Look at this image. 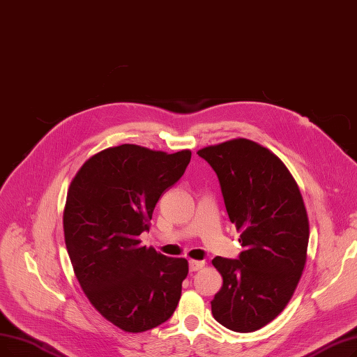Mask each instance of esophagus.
I'll return each instance as SVG.
<instances>
[{
  "label": "esophagus",
  "instance_id": "34e87169",
  "mask_svg": "<svg viewBox=\"0 0 357 357\" xmlns=\"http://www.w3.org/2000/svg\"><path fill=\"white\" fill-rule=\"evenodd\" d=\"M206 266L204 261H199V259H191L190 261V271H198Z\"/></svg>",
  "mask_w": 357,
  "mask_h": 357
}]
</instances>
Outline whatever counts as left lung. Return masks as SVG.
<instances>
[{
	"label": "left lung",
	"instance_id": "left-lung-1",
	"mask_svg": "<svg viewBox=\"0 0 357 357\" xmlns=\"http://www.w3.org/2000/svg\"><path fill=\"white\" fill-rule=\"evenodd\" d=\"M197 154L219 178L243 246L238 259H213L223 286L211 301V312L231 331L252 333L283 311L301 280L309 241L303 198L284 163L246 138Z\"/></svg>",
	"mask_w": 357,
	"mask_h": 357
}]
</instances>
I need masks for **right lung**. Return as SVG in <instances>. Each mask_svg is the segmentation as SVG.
<instances>
[{
  "mask_svg": "<svg viewBox=\"0 0 357 357\" xmlns=\"http://www.w3.org/2000/svg\"><path fill=\"white\" fill-rule=\"evenodd\" d=\"M190 160V150L122 144L91 156L71 181L64 235L75 277L102 317L127 333L158 327L181 299L188 261L142 246L140 235Z\"/></svg>",
  "mask_w": 357,
  "mask_h": 357,
  "instance_id": "1",
  "label": "right lung"
}]
</instances>
